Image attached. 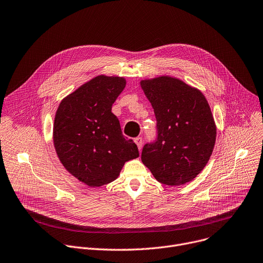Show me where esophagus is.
<instances>
[{"mask_svg": "<svg viewBox=\"0 0 263 263\" xmlns=\"http://www.w3.org/2000/svg\"><path fill=\"white\" fill-rule=\"evenodd\" d=\"M134 142L136 144L138 150H140L141 147H142V138H141V137H136V138L134 139Z\"/></svg>", "mask_w": 263, "mask_h": 263, "instance_id": "34e87169", "label": "esophagus"}]
</instances>
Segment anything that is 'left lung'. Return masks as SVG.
Wrapping results in <instances>:
<instances>
[{"label":"left lung","mask_w":263,"mask_h":263,"mask_svg":"<svg viewBox=\"0 0 263 263\" xmlns=\"http://www.w3.org/2000/svg\"><path fill=\"white\" fill-rule=\"evenodd\" d=\"M157 121V139L146 144L141 161L157 181L181 185L208 163L216 140V125L200 90L169 76L140 81Z\"/></svg>","instance_id":"1"}]
</instances>
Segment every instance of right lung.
<instances>
[{"label": "right lung", "instance_id": "1", "mask_svg": "<svg viewBox=\"0 0 263 263\" xmlns=\"http://www.w3.org/2000/svg\"><path fill=\"white\" fill-rule=\"evenodd\" d=\"M126 87L121 77L98 76L61 102L54 117L53 145L65 169L89 186L115 180L126 161L139 156L123 135L112 105Z\"/></svg>", "mask_w": 263, "mask_h": 263}]
</instances>
